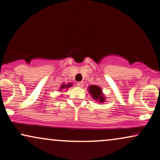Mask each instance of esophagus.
Returning a JSON list of instances; mask_svg holds the SVG:
<instances>
[{
  "label": "esophagus",
  "mask_w": 160,
  "mask_h": 160,
  "mask_svg": "<svg viewBox=\"0 0 160 160\" xmlns=\"http://www.w3.org/2000/svg\"><path fill=\"white\" fill-rule=\"evenodd\" d=\"M83 82L82 81H80V82H77V85H78V86H80V87H82V86H83Z\"/></svg>",
  "instance_id": "obj_1"
}]
</instances>
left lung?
I'll list each match as a JSON object with an SVG mask.
<instances>
[{"mask_svg":"<svg viewBox=\"0 0 160 160\" xmlns=\"http://www.w3.org/2000/svg\"><path fill=\"white\" fill-rule=\"evenodd\" d=\"M88 92H89L90 95H92V97L96 101H98L100 103H103L105 101V98L103 97L101 88L99 86L95 85L89 86Z\"/></svg>","mask_w":160,"mask_h":160,"instance_id":"left-lung-1","label":"left lung"}]
</instances>
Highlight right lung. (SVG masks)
Wrapping results in <instances>:
<instances>
[{"label": "right lung", "mask_w": 160, "mask_h": 160, "mask_svg": "<svg viewBox=\"0 0 160 160\" xmlns=\"http://www.w3.org/2000/svg\"><path fill=\"white\" fill-rule=\"evenodd\" d=\"M71 86H72V83H69L68 85H64V84H63V85L61 86V88H60V89H62V88H69Z\"/></svg>", "instance_id": "1"}]
</instances>
